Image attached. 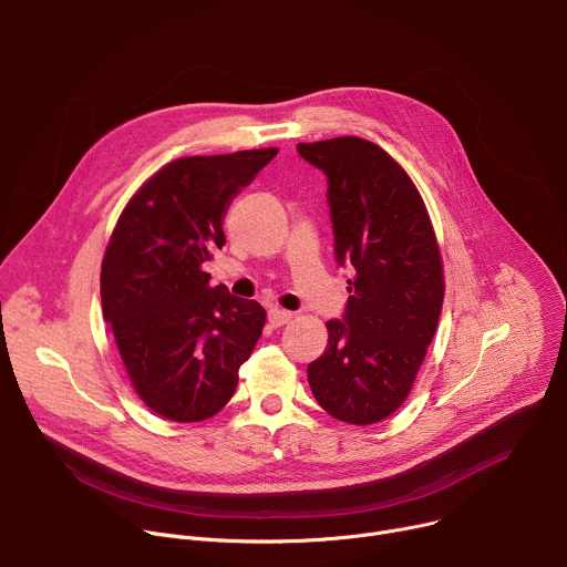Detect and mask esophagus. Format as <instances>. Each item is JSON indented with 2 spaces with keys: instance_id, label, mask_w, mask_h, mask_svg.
<instances>
[{
  "instance_id": "esophagus-1",
  "label": "esophagus",
  "mask_w": 567,
  "mask_h": 567,
  "mask_svg": "<svg viewBox=\"0 0 567 567\" xmlns=\"http://www.w3.org/2000/svg\"><path fill=\"white\" fill-rule=\"evenodd\" d=\"M291 311H285V309H278V307H271L267 311V318L271 322V328H280V326H287V322L291 320Z\"/></svg>"
}]
</instances>
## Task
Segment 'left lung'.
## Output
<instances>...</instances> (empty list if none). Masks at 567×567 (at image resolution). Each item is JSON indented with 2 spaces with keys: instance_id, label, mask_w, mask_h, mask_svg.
I'll use <instances>...</instances> for the list:
<instances>
[{
  "instance_id": "obj_1",
  "label": "left lung",
  "mask_w": 567,
  "mask_h": 567,
  "mask_svg": "<svg viewBox=\"0 0 567 567\" xmlns=\"http://www.w3.org/2000/svg\"><path fill=\"white\" fill-rule=\"evenodd\" d=\"M296 150L328 177L337 265L352 269L343 316L328 320V348L307 379L322 411L374 424L409 396L437 330L435 233L417 188L379 145L339 136Z\"/></svg>"
}]
</instances>
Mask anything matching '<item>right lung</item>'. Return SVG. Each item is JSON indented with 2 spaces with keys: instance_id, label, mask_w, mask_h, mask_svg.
I'll return each mask as SVG.
<instances>
[{
  "instance_id": "obj_1",
  "label": "right lung",
  "mask_w": 567,
  "mask_h": 567,
  "mask_svg": "<svg viewBox=\"0 0 567 567\" xmlns=\"http://www.w3.org/2000/svg\"><path fill=\"white\" fill-rule=\"evenodd\" d=\"M276 147L186 156L125 206L101 269L103 318L138 396L156 415L199 422L226 406L265 328L260 302L210 287L230 202Z\"/></svg>"
}]
</instances>
